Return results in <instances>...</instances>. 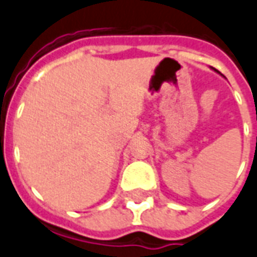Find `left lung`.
<instances>
[{"instance_id": "left-lung-1", "label": "left lung", "mask_w": 257, "mask_h": 257, "mask_svg": "<svg viewBox=\"0 0 257 257\" xmlns=\"http://www.w3.org/2000/svg\"><path fill=\"white\" fill-rule=\"evenodd\" d=\"M212 69H214V68H212ZM214 70H215V72H216V69H214Z\"/></svg>"}]
</instances>
